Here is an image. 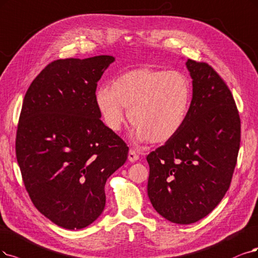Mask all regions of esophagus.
I'll use <instances>...</instances> for the list:
<instances>
[{"label": "esophagus", "mask_w": 258, "mask_h": 258, "mask_svg": "<svg viewBox=\"0 0 258 258\" xmlns=\"http://www.w3.org/2000/svg\"><path fill=\"white\" fill-rule=\"evenodd\" d=\"M127 158H128V160L131 161V163H135V161H137L139 159V155L136 153L134 150H130Z\"/></svg>", "instance_id": "34e87169"}]
</instances>
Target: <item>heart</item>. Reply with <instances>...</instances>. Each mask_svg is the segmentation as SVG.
Wrapping results in <instances>:
<instances>
[{"instance_id":"heart-1","label":"heart","mask_w":258,"mask_h":258,"mask_svg":"<svg viewBox=\"0 0 258 258\" xmlns=\"http://www.w3.org/2000/svg\"><path fill=\"white\" fill-rule=\"evenodd\" d=\"M189 80L176 71L151 68L133 69L108 85L95 89L94 103L103 123L119 132L125 110L134 124L132 137L138 142L165 144L182 130L191 107Z\"/></svg>"}]
</instances>
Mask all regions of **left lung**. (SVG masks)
<instances>
[{
	"label": "left lung",
	"instance_id": "left-lung-1",
	"mask_svg": "<svg viewBox=\"0 0 258 258\" xmlns=\"http://www.w3.org/2000/svg\"><path fill=\"white\" fill-rule=\"evenodd\" d=\"M192 101L178 134L147 156L148 196L155 211L176 224L199 221L230 188L240 146L233 95L205 62L187 59Z\"/></svg>",
	"mask_w": 258,
	"mask_h": 258
}]
</instances>
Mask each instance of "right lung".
I'll return each mask as SVG.
<instances>
[{
  "instance_id": "1",
  "label": "right lung",
  "mask_w": 258,
  "mask_h": 258,
  "mask_svg": "<svg viewBox=\"0 0 258 258\" xmlns=\"http://www.w3.org/2000/svg\"><path fill=\"white\" fill-rule=\"evenodd\" d=\"M110 55L59 59L33 81L19 119L16 154L35 207L67 230H81L103 213L107 178L128 148L101 121L94 103Z\"/></svg>"
}]
</instances>
